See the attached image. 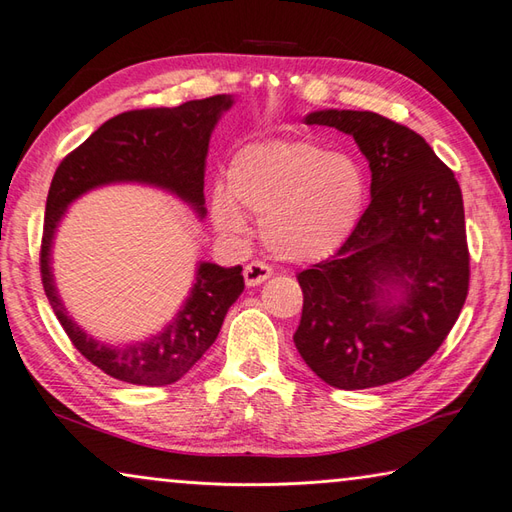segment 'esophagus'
Returning a JSON list of instances; mask_svg holds the SVG:
<instances>
[{"label": "esophagus", "mask_w": 512, "mask_h": 512, "mask_svg": "<svg viewBox=\"0 0 512 512\" xmlns=\"http://www.w3.org/2000/svg\"><path fill=\"white\" fill-rule=\"evenodd\" d=\"M273 275V268H270L268 264L264 262H250L246 268H244V281L246 286H259L264 284V281Z\"/></svg>", "instance_id": "obj_1"}]
</instances>
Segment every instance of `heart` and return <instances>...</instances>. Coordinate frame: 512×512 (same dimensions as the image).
Masks as SVG:
<instances>
[{
	"label": "heart",
	"instance_id": "1",
	"mask_svg": "<svg viewBox=\"0 0 512 512\" xmlns=\"http://www.w3.org/2000/svg\"><path fill=\"white\" fill-rule=\"evenodd\" d=\"M367 202L361 162L308 140H264L237 151L226 189L211 198L215 226L228 237L248 231L242 211L262 217V239L275 257L312 264L352 235Z\"/></svg>",
	"mask_w": 512,
	"mask_h": 512
}]
</instances>
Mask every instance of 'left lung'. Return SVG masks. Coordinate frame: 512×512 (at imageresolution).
Returning a JSON list of instances; mask_svg holds the SVG:
<instances>
[{"label":"left lung","instance_id":"left-lung-1","mask_svg":"<svg viewBox=\"0 0 512 512\" xmlns=\"http://www.w3.org/2000/svg\"><path fill=\"white\" fill-rule=\"evenodd\" d=\"M306 125L350 134L372 171V202L347 242L297 275L295 345L325 383H394L436 354L469 292L464 202L420 134L374 112L321 110Z\"/></svg>","mask_w":512,"mask_h":512}]
</instances>
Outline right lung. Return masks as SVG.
I'll list each match as a JSON object with an SVG mask.
<instances>
[{
    "instance_id": "obj_1",
    "label": "right lung",
    "mask_w": 512,
    "mask_h": 512,
    "mask_svg": "<svg viewBox=\"0 0 512 512\" xmlns=\"http://www.w3.org/2000/svg\"><path fill=\"white\" fill-rule=\"evenodd\" d=\"M233 96L217 94L178 107L123 112L61 160L48 191L41 239V281L50 306L79 350L107 376L132 385L162 387L180 380L215 343L228 308L244 290L242 266L200 262L184 306L162 332L147 341L107 345L68 317L54 286L52 242L68 206L96 187L138 182L165 189L187 202L198 217L204 209V167L209 140Z\"/></svg>"
}]
</instances>
